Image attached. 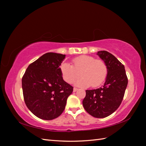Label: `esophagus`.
I'll return each instance as SVG.
<instances>
[{"label":"esophagus","instance_id":"1","mask_svg":"<svg viewBox=\"0 0 146 146\" xmlns=\"http://www.w3.org/2000/svg\"><path fill=\"white\" fill-rule=\"evenodd\" d=\"M78 88H74V89H73V91L74 92H76L77 90H78Z\"/></svg>","mask_w":146,"mask_h":146}]
</instances>
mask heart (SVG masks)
I'll use <instances>...</instances> for the list:
<instances>
[{"label": "heart", "mask_w": 146, "mask_h": 146, "mask_svg": "<svg viewBox=\"0 0 146 146\" xmlns=\"http://www.w3.org/2000/svg\"><path fill=\"white\" fill-rule=\"evenodd\" d=\"M60 70L63 80L68 83H73L81 73L82 77L76 82V85L82 86H99L108 75V67L105 61L90 55L76 57L72 60V65L63 63Z\"/></svg>", "instance_id": "1"}]
</instances>
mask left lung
I'll return each instance as SVG.
<instances>
[{
    "label": "left lung",
    "mask_w": 146,
    "mask_h": 146,
    "mask_svg": "<svg viewBox=\"0 0 146 146\" xmlns=\"http://www.w3.org/2000/svg\"><path fill=\"white\" fill-rule=\"evenodd\" d=\"M108 67L104 85L96 90H86L83 105L87 113L97 118L106 117L120 106L128 84L124 66L108 52H98Z\"/></svg>",
    "instance_id": "obj_1"
}]
</instances>
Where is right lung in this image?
Returning a JSON list of instances; mask_svg holds the SVG:
<instances>
[{
	"instance_id": "add662e5",
	"label": "right lung",
	"mask_w": 146,
	"mask_h": 146,
	"mask_svg": "<svg viewBox=\"0 0 146 146\" xmlns=\"http://www.w3.org/2000/svg\"><path fill=\"white\" fill-rule=\"evenodd\" d=\"M65 55L48 52L31 63L22 78L23 96L27 108L44 120L60 116L73 87L63 80L60 66Z\"/></svg>"
}]
</instances>
